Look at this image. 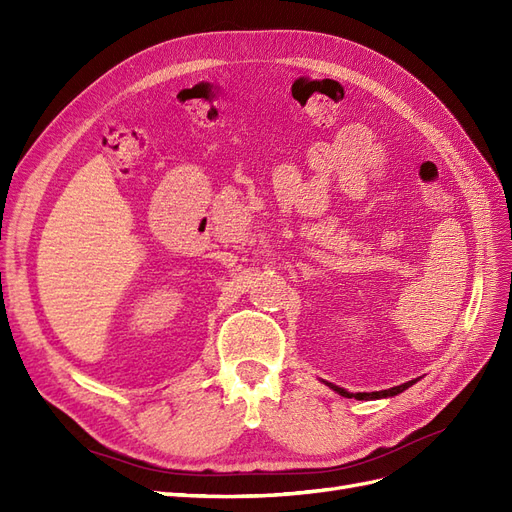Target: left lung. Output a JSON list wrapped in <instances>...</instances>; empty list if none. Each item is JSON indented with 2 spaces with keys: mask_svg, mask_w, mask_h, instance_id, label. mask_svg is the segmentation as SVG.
Masks as SVG:
<instances>
[{
  "mask_svg": "<svg viewBox=\"0 0 512 512\" xmlns=\"http://www.w3.org/2000/svg\"><path fill=\"white\" fill-rule=\"evenodd\" d=\"M416 380H410V382H404V384H399V386H393V389H386V391H376V393H348V391H344V389H339V386H333V384H329L333 391H337L339 395L342 397H354V399H382V397H393V395H399V393H404L408 386H412Z\"/></svg>",
  "mask_w": 512,
  "mask_h": 512,
  "instance_id": "obj_1",
  "label": "left lung"
}]
</instances>
